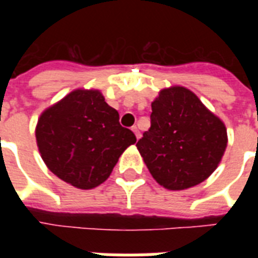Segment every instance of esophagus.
Returning <instances> with one entry per match:
<instances>
[{
	"label": "esophagus",
	"mask_w": 258,
	"mask_h": 258,
	"mask_svg": "<svg viewBox=\"0 0 258 258\" xmlns=\"http://www.w3.org/2000/svg\"><path fill=\"white\" fill-rule=\"evenodd\" d=\"M133 131H134V134H135V137H137V139H141L142 134H141V131H139V128H138L137 125H134Z\"/></svg>",
	"instance_id": "obj_1"
}]
</instances>
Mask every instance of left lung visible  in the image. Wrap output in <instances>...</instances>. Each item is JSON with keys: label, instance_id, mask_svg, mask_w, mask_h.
<instances>
[{"label": "left lung", "instance_id": "1", "mask_svg": "<svg viewBox=\"0 0 258 258\" xmlns=\"http://www.w3.org/2000/svg\"><path fill=\"white\" fill-rule=\"evenodd\" d=\"M151 108V127L137 147L154 179L169 190L204 182L228 145L222 120L184 87L162 89Z\"/></svg>", "mask_w": 258, "mask_h": 258}]
</instances>
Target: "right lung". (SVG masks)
<instances>
[{
  "label": "right lung",
  "mask_w": 258,
  "mask_h": 258,
  "mask_svg": "<svg viewBox=\"0 0 258 258\" xmlns=\"http://www.w3.org/2000/svg\"><path fill=\"white\" fill-rule=\"evenodd\" d=\"M36 141L48 169L89 190L103 183L123 151L137 142L97 89H76L41 113Z\"/></svg>",
  "instance_id": "1"
}]
</instances>
